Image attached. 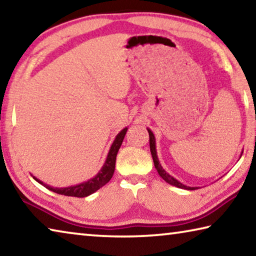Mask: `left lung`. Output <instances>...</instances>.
I'll return each mask as SVG.
<instances>
[{"instance_id":"obj_1","label":"left lung","mask_w":256,"mask_h":256,"mask_svg":"<svg viewBox=\"0 0 256 256\" xmlns=\"http://www.w3.org/2000/svg\"><path fill=\"white\" fill-rule=\"evenodd\" d=\"M149 132V141H150V151H151V156H152V159H154V167L156 170H157L159 176L162 177V178L167 182L168 184H170L172 186H176V188H184V190H196L198 186H188V185H184L183 183H180L178 180H176L175 177H172V175L168 174V172L164 170L162 164H160L159 159H158V154H157V149H156V138H154V134L152 133L150 128H146ZM242 154H240V157H242Z\"/></svg>"}]
</instances>
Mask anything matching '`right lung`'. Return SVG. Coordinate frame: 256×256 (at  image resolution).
Here are the masks:
<instances>
[{"label":"right lung","instance_id":"obj_1","mask_svg":"<svg viewBox=\"0 0 256 256\" xmlns=\"http://www.w3.org/2000/svg\"><path fill=\"white\" fill-rule=\"evenodd\" d=\"M126 132H128V128H124L122 131L115 136L114 141H112V144L110 146V149L108 151L105 162H104L100 170L97 172V175H94L92 178H90L86 182H82V183H79V184L68 186V188H53V186H50L48 184L44 183L42 180H38L37 177H34V175L32 176L34 177V180L38 182V183L42 184V186H45L46 188H48L50 190H52V192L62 194V196H76V198L88 196L90 194L94 193L96 190L102 188L104 185H106L108 182L110 180L115 170L116 156H118L120 146H122V142L124 140V136L125 134H126Z\"/></svg>","mask_w":256,"mask_h":256}]
</instances>
